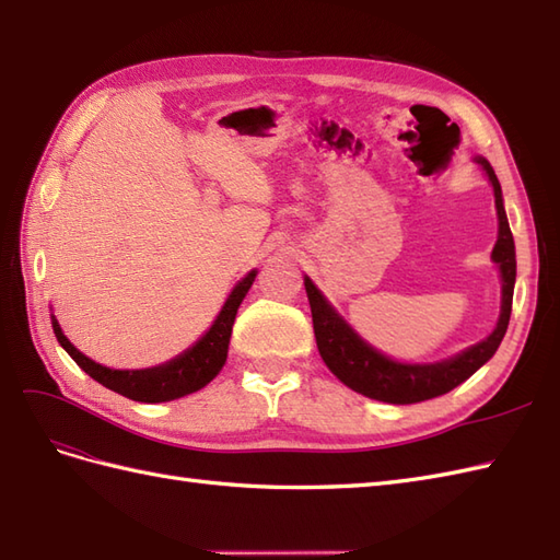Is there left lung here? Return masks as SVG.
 I'll return each mask as SVG.
<instances>
[{"instance_id": "1", "label": "left lung", "mask_w": 560, "mask_h": 560, "mask_svg": "<svg viewBox=\"0 0 560 560\" xmlns=\"http://www.w3.org/2000/svg\"><path fill=\"white\" fill-rule=\"evenodd\" d=\"M477 164L485 166V172L493 186V198H497L499 212V241L493 245V262L501 267L503 279V305L497 329H493L482 343L467 348L465 353L434 362V365H402L376 353L360 336L348 327V324L336 315L327 305L315 283L305 279V291L312 310V327H315V339L322 360L327 368L339 376V380L353 388V392L370 396L384 402H396V406H408V402H420L436 396L448 394L451 388L463 384L467 376H472L485 362L497 353L501 346L505 329L511 322L513 307V285H515V243L513 233L505 219L501 184L487 160L477 158Z\"/></svg>"}]
</instances>
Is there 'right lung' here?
Masks as SVG:
<instances>
[{"instance_id":"obj_1","label":"right lung","mask_w":560,"mask_h":560,"mask_svg":"<svg viewBox=\"0 0 560 560\" xmlns=\"http://www.w3.org/2000/svg\"><path fill=\"white\" fill-rule=\"evenodd\" d=\"M253 281H255V271H250V275L231 291L226 305L221 307L217 322L212 324V329L207 331L192 348H188L184 355H178L160 368H150V370L102 368L95 360L85 358L81 350L71 346L67 336L61 334V327L55 317H51V327H55L57 341L75 360V365L85 374L93 376V380L100 382L102 386H107L112 392L140 402L174 400L207 386L219 374V370L224 368L233 319H236L238 305L243 303V298L248 293Z\"/></svg>"}]
</instances>
